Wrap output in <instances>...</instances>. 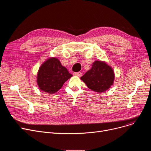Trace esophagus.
I'll use <instances>...</instances> for the list:
<instances>
[{"instance_id": "obj_1", "label": "esophagus", "mask_w": 151, "mask_h": 151, "mask_svg": "<svg viewBox=\"0 0 151 151\" xmlns=\"http://www.w3.org/2000/svg\"><path fill=\"white\" fill-rule=\"evenodd\" d=\"M73 74H74V75L78 76H81V75H82V73H81V72H80V71H79V72H75Z\"/></svg>"}]
</instances>
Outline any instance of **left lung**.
I'll return each instance as SVG.
<instances>
[{"mask_svg": "<svg viewBox=\"0 0 151 151\" xmlns=\"http://www.w3.org/2000/svg\"><path fill=\"white\" fill-rule=\"evenodd\" d=\"M81 79L92 91L104 92L113 85L114 73L112 68L106 63L96 60Z\"/></svg>", "mask_w": 151, "mask_h": 151, "instance_id": "left-lung-1", "label": "left lung"}]
</instances>
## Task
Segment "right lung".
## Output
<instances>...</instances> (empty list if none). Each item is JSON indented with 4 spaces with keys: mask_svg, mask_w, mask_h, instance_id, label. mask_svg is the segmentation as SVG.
<instances>
[{
    "mask_svg": "<svg viewBox=\"0 0 151 151\" xmlns=\"http://www.w3.org/2000/svg\"><path fill=\"white\" fill-rule=\"evenodd\" d=\"M72 75L55 58H50L40 67L37 74V84L42 91L49 93L58 91Z\"/></svg>",
    "mask_w": 151,
    "mask_h": 151,
    "instance_id": "add662e5",
    "label": "right lung"
}]
</instances>
